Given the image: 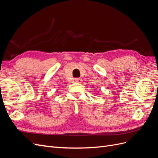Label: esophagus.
<instances>
[{
	"instance_id": "1",
	"label": "esophagus",
	"mask_w": 158,
	"mask_h": 158,
	"mask_svg": "<svg viewBox=\"0 0 158 158\" xmlns=\"http://www.w3.org/2000/svg\"><path fill=\"white\" fill-rule=\"evenodd\" d=\"M75 82H77V83H82V79L80 78H76L75 79Z\"/></svg>"
}]
</instances>
